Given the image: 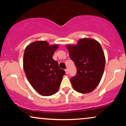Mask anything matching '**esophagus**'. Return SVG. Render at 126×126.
<instances>
[{
    "label": "esophagus",
    "instance_id": "esophagus-1",
    "mask_svg": "<svg viewBox=\"0 0 126 126\" xmlns=\"http://www.w3.org/2000/svg\"><path fill=\"white\" fill-rule=\"evenodd\" d=\"M65 71H66V74H68V69H66V70H65Z\"/></svg>",
    "mask_w": 126,
    "mask_h": 126
}]
</instances>
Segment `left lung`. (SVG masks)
<instances>
[{"mask_svg":"<svg viewBox=\"0 0 126 126\" xmlns=\"http://www.w3.org/2000/svg\"><path fill=\"white\" fill-rule=\"evenodd\" d=\"M67 48L77 68L76 75L70 79L73 88L80 93H90L99 84L104 71L105 58L101 45L96 40L84 38Z\"/></svg>","mask_w":126,"mask_h":126,"instance_id":"obj_1","label":"left lung"}]
</instances>
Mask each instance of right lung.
<instances>
[{"label": "right lung", "instance_id": "obj_1", "mask_svg": "<svg viewBox=\"0 0 126 126\" xmlns=\"http://www.w3.org/2000/svg\"><path fill=\"white\" fill-rule=\"evenodd\" d=\"M58 48V45H49L46 41H34L25 48V73L33 88L42 95L49 96L57 92L65 74L52 58Z\"/></svg>", "mask_w": 126, "mask_h": 126}]
</instances>
